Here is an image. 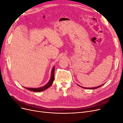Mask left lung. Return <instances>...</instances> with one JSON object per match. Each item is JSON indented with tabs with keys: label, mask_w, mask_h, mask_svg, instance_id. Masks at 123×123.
<instances>
[{
	"label": "left lung",
	"mask_w": 123,
	"mask_h": 123,
	"mask_svg": "<svg viewBox=\"0 0 123 123\" xmlns=\"http://www.w3.org/2000/svg\"><path fill=\"white\" fill-rule=\"evenodd\" d=\"M104 85V84H103ZM103 85H100V86H98V87H93V88H85V87H81V86H80V87H82V88H85V89H97V88H99V87H101L102 86H103Z\"/></svg>",
	"instance_id": "obj_1"
}]
</instances>
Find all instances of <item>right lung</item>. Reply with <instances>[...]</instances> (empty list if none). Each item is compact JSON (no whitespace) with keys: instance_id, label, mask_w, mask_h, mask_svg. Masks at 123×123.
<instances>
[{"instance_id":"obj_1","label":"right lung","mask_w":123,"mask_h":123,"mask_svg":"<svg viewBox=\"0 0 123 123\" xmlns=\"http://www.w3.org/2000/svg\"><path fill=\"white\" fill-rule=\"evenodd\" d=\"M54 71H55V67H53L52 70L51 77L50 78V80L49 81V82L48 83V84H47L45 86H44L40 88H26V87H25V89H27V90H29L31 91L35 92H41V91L46 90L47 89L49 88L52 85L53 83V81L54 80Z\"/></svg>"}]
</instances>
